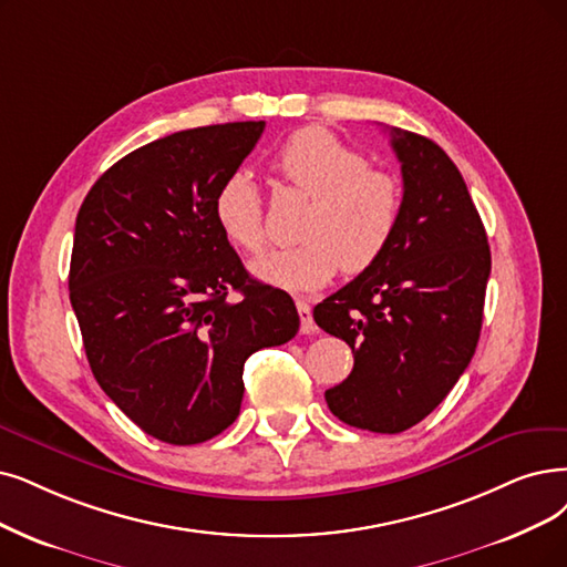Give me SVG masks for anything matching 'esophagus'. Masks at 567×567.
Segmentation results:
<instances>
[{
	"label": "esophagus",
	"instance_id": "esophagus-1",
	"mask_svg": "<svg viewBox=\"0 0 567 567\" xmlns=\"http://www.w3.org/2000/svg\"><path fill=\"white\" fill-rule=\"evenodd\" d=\"M298 313H300V330L305 334L313 332V316H311V307L305 302V300H298Z\"/></svg>",
	"mask_w": 567,
	"mask_h": 567
}]
</instances>
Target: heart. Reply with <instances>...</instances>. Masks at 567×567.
<instances>
[{
  "mask_svg": "<svg viewBox=\"0 0 567 567\" xmlns=\"http://www.w3.org/2000/svg\"><path fill=\"white\" fill-rule=\"evenodd\" d=\"M288 186L311 197L300 239L302 246L271 251L254 262V275L290 292L323 288L342 267L360 275L374 267L398 233L402 188L360 151L321 127L288 137L275 157ZM214 218L220 233L244 254L265 248L262 199L248 172H233L214 193Z\"/></svg>",
  "mask_w": 567,
  "mask_h": 567,
  "instance_id": "b5f03b06",
  "label": "heart"
}]
</instances>
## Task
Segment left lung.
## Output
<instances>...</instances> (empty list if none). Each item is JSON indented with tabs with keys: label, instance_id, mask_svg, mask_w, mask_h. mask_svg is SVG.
I'll return each mask as SVG.
<instances>
[{
	"label": "left lung",
	"instance_id": "obj_1",
	"mask_svg": "<svg viewBox=\"0 0 567 567\" xmlns=\"http://www.w3.org/2000/svg\"><path fill=\"white\" fill-rule=\"evenodd\" d=\"M402 216L383 258L313 307V321L353 351L351 374L326 391L330 412L372 433H402L456 386L480 342L491 248L451 157L391 130Z\"/></svg>",
	"mask_w": 567,
	"mask_h": 567
}]
</instances>
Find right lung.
Listing matches in <instances>:
<instances>
[{"instance_id":"1","label":"right lung","mask_w":567,"mask_h":567,"mask_svg":"<svg viewBox=\"0 0 567 567\" xmlns=\"http://www.w3.org/2000/svg\"><path fill=\"white\" fill-rule=\"evenodd\" d=\"M262 130L246 121L155 140L109 167L76 216L70 300L90 370L167 444L233 425L246 358L300 328L288 292L248 277L214 218L216 188Z\"/></svg>"}]
</instances>
